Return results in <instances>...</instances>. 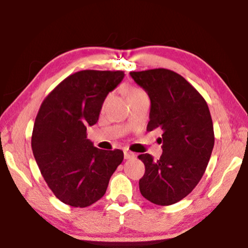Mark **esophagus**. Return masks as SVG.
Listing matches in <instances>:
<instances>
[{
  "label": "esophagus",
  "instance_id": "obj_1",
  "mask_svg": "<svg viewBox=\"0 0 248 248\" xmlns=\"http://www.w3.org/2000/svg\"><path fill=\"white\" fill-rule=\"evenodd\" d=\"M135 157V154L130 152H124V160H129V158Z\"/></svg>",
  "mask_w": 248,
  "mask_h": 248
}]
</instances>
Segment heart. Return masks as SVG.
<instances>
[{"mask_svg": "<svg viewBox=\"0 0 248 248\" xmlns=\"http://www.w3.org/2000/svg\"><path fill=\"white\" fill-rule=\"evenodd\" d=\"M141 93H144V92L142 90H140V88H138V87L127 88V96H128V98H129V96H133V95L141 94Z\"/></svg>", "mask_w": 248, "mask_h": 248, "instance_id": "heart-1", "label": "heart"}]
</instances>
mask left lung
I'll list each match as a JSON object with an SVG mask.
<instances>
[{"instance_id": "1", "label": "left lung", "mask_w": 248, "mask_h": 248, "mask_svg": "<svg viewBox=\"0 0 248 248\" xmlns=\"http://www.w3.org/2000/svg\"><path fill=\"white\" fill-rule=\"evenodd\" d=\"M150 98L147 130L161 129L162 153L155 161L139 155L146 167L141 195L156 205H171L195 189L211 157L215 133L206 101L190 82L167 69L130 72Z\"/></svg>"}]
</instances>
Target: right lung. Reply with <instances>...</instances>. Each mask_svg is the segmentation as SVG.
I'll return each mask as SVG.
<instances>
[{
  "mask_svg": "<svg viewBox=\"0 0 248 248\" xmlns=\"http://www.w3.org/2000/svg\"><path fill=\"white\" fill-rule=\"evenodd\" d=\"M122 71L84 70L64 79L42 102L31 148L47 186L62 203L87 207L106 192L124 160L120 149L102 150L87 139L105 99L120 84Z\"/></svg>",
  "mask_w": 248,
  "mask_h": 248,
  "instance_id": "add662e5",
  "label": "right lung"
}]
</instances>
